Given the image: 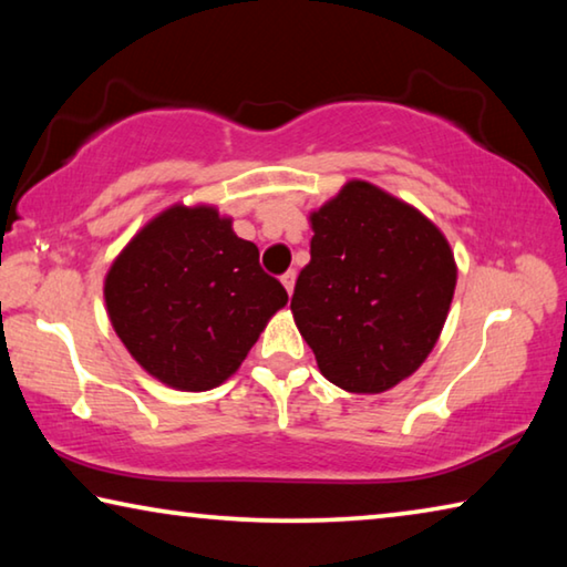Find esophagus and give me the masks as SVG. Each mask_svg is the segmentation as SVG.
Listing matches in <instances>:
<instances>
[{"label": "esophagus", "instance_id": "1", "mask_svg": "<svg viewBox=\"0 0 567 567\" xmlns=\"http://www.w3.org/2000/svg\"><path fill=\"white\" fill-rule=\"evenodd\" d=\"M295 270H287L280 280H282V285H285V290H287V295H292V290H295Z\"/></svg>", "mask_w": 567, "mask_h": 567}]
</instances>
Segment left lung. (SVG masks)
<instances>
[{
  "label": "left lung",
  "instance_id": "1",
  "mask_svg": "<svg viewBox=\"0 0 567 567\" xmlns=\"http://www.w3.org/2000/svg\"><path fill=\"white\" fill-rule=\"evenodd\" d=\"M310 219V262L290 305L297 328L332 385L385 392L420 368L443 330L457 277L447 239L360 179Z\"/></svg>",
  "mask_w": 567,
  "mask_h": 567
}]
</instances>
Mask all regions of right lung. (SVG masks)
<instances>
[{"label":"right lung","mask_w":567,"mask_h":567,"mask_svg":"<svg viewBox=\"0 0 567 567\" xmlns=\"http://www.w3.org/2000/svg\"><path fill=\"white\" fill-rule=\"evenodd\" d=\"M104 300L114 332L150 375L203 392L243 364L287 292L217 209L177 205L122 249Z\"/></svg>","instance_id":"obj_1"}]
</instances>
